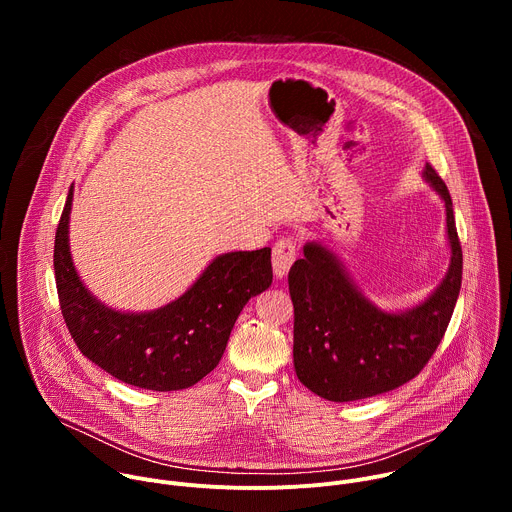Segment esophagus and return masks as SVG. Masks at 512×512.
Here are the masks:
<instances>
[{"label": "esophagus", "mask_w": 512, "mask_h": 512, "mask_svg": "<svg viewBox=\"0 0 512 512\" xmlns=\"http://www.w3.org/2000/svg\"><path fill=\"white\" fill-rule=\"evenodd\" d=\"M296 261V241L294 239H279L273 247V273L277 279H283Z\"/></svg>", "instance_id": "obj_1"}]
</instances>
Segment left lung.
<instances>
[{"label":"left lung","instance_id":"1","mask_svg":"<svg viewBox=\"0 0 512 512\" xmlns=\"http://www.w3.org/2000/svg\"><path fill=\"white\" fill-rule=\"evenodd\" d=\"M423 180L446 206L450 265L419 304L383 310L362 294L338 253L308 241L289 269L294 302V367L304 387L346 403L393 391L411 381L442 342L462 285V247L444 180L425 164Z\"/></svg>","mask_w":512,"mask_h":512}]
</instances>
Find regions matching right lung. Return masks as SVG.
I'll return each mask as SVG.
<instances>
[{"instance_id":"1","label":"right lung","mask_w":512,"mask_h":512,"mask_svg":"<svg viewBox=\"0 0 512 512\" xmlns=\"http://www.w3.org/2000/svg\"><path fill=\"white\" fill-rule=\"evenodd\" d=\"M75 184L54 239L58 300L70 336L81 352L121 383L148 391L196 385L223 358L245 304L273 281L271 249L216 255L174 302L127 312L91 294L70 255V210Z\"/></svg>"}]
</instances>
